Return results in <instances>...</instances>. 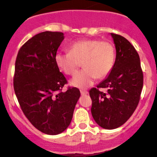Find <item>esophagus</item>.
Listing matches in <instances>:
<instances>
[{
	"instance_id": "esophagus-1",
	"label": "esophagus",
	"mask_w": 157,
	"mask_h": 157,
	"mask_svg": "<svg viewBox=\"0 0 157 157\" xmlns=\"http://www.w3.org/2000/svg\"><path fill=\"white\" fill-rule=\"evenodd\" d=\"M80 93H81V95H86L88 94V91H85V90H80Z\"/></svg>"
}]
</instances>
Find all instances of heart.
I'll return each mask as SVG.
<instances>
[{
	"instance_id": "1",
	"label": "heart",
	"mask_w": 157,
	"mask_h": 157,
	"mask_svg": "<svg viewBox=\"0 0 157 157\" xmlns=\"http://www.w3.org/2000/svg\"><path fill=\"white\" fill-rule=\"evenodd\" d=\"M55 61L57 67L68 75L76 72L82 63L84 68L75 74L70 83L86 89L96 78H104L111 72L115 61V48L109 40H80L68 46V52H57Z\"/></svg>"
}]
</instances>
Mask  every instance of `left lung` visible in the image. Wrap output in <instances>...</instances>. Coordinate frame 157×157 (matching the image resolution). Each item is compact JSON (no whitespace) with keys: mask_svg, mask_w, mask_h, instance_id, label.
<instances>
[{"mask_svg":"<svg viewBox=\"0 0 157 157\" xmlns=\"http://www.w3.org/2000/svg\"><path fill=\"white\" fill-rule=\"evenodd\" d=\"M116 48V59L111 72L92 88L91 114L95 122L105 129L123 125L137 107L143 86V74L137 52L121 35L111 33ZM102 87L105 93L98 91Z\"/></svg>","mask_w":157,"mask_h":157,"instance_id":"1","label":"left lung"}]
</instances>
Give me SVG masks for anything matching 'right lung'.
<instances>
[{"mask_svg": "<svg viewBox=\"0 0 157 157\" xmlns=\"http://www.w3.org/2000/svg\"><path fill=\"white\" fill-rule=\"evenodd\" d=\"M64 34L44 32L20 48L15 61L14 89L23 113L37 129L57 135L70 125L80 96L77 88H68L55 63V56Z\"/></svg>", "mask_w": 157, "mask_h": 157, "instance_id": "1", "label": "right lung"}]
</instances>
